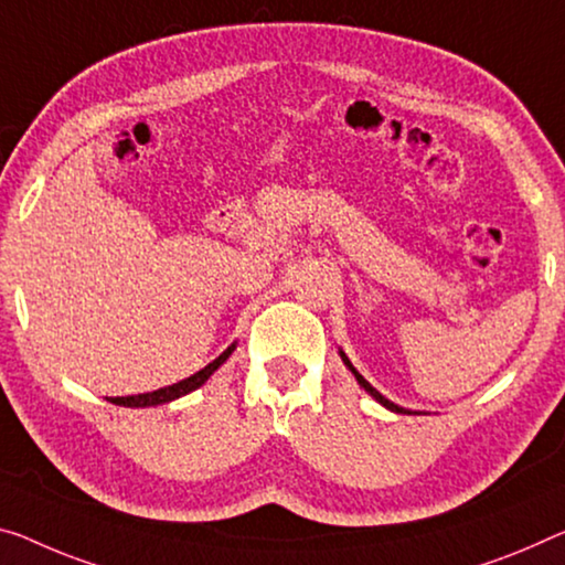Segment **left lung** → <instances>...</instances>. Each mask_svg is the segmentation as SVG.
<instances>
[{
    "instance_id": "left-lung-1",
    "label": "left lung",
    "mask_w": 565,
    "mask_h": 565,
    "mask_svg": "<svg viewBox=\"0 0 565 565\" xmlns=\"http://www.w3.org/2000/svg\"><path fill=\"white\" fill-rule=\"evenodd\" d=\"M338 353H341V359H343V363H345V369H349V371L353 373V376H355V381H359V386L363 388V392H366V394H371L373 398H376V402H379L381 406H386V409H388V412H394V414H419V412L404 409V406H398V404H394V402H388V398H386V396H381V394L376 392V388H373V386L369 384V381H366V379H363V376H361V373L353 369V363L349 361V355H345L343 351H338Z\"/></svg>"
}]
</instances>
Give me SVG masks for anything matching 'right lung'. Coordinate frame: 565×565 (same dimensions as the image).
I'll return each instance as SVG.
<instances>
[{"label":"right lung","instance_id":"add662e5","mask_svg":"<svg viewBox=\"0 0 565 565\" xmlns=\"http://www.w3.org/2000/svg\"><path fill=\"white\" fill-rule=\"evenodd\" d=\"M237 349V343H232L227 351H222L220 355L212 363H206L202 371H196L194 376H189L184 381H179V384H171V386H163V388H156V392L149 394H138V396H106L110 404H118V406H131V409H146V406H159V404H169L173 398L179 396H186L196 392L199 386L206 384V379L212 376V373L222 366L224 361L230 359L232 351Z\"/></svg>","mask_w":565,"mask_h":565}]
</instances>
